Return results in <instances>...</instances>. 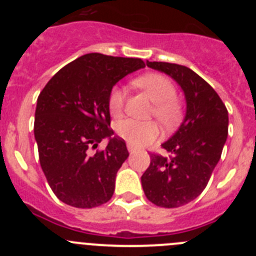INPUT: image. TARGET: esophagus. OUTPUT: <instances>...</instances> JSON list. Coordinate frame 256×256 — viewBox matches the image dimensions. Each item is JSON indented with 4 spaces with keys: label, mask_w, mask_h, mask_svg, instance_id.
I'll return each mask as SVG.
<instances>
[{
    "label": "esophagus",
    "mask_w": 256,
    "mask_h": 256,
    "mask_svg": "<svg viewBox=\"0 0 256 256\" xmlns=\"http://www.w3.org/2000/svg\"><path fill=\"white\" fill-rule=\"evenodd\" d=\"M126 148H128V151H130V154L134 152V151H136V148H133L132 144H128V146H126Z\"/></svg>",
    "instance_id": "obj_1"
}]
</instances>
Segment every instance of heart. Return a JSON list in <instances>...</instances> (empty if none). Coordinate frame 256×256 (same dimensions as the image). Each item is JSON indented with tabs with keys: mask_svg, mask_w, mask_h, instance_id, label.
Wrapping results in <instances>:
<instances>
[{
	"mask_svg": "<svg viewBox=\"0 0 256 256\" xmlns=\"http://www.w3.org/2000/svg\"><path fill=\"white\" fill-rule=\"evenodd\" d=\"M136 86L148 94L154 105V116L162 124H172L180 114V105L176 98V87L166 76L158 73H148L134 79ZM126 102V90L115 86L108 97V112L112 116H120ZM116 134L132 146H144L155 141L159 136V128L154 122H140L123 119L115 126Z\"/></svg>",
	"mask_w": 256,
	"mask_h": 256,
	"instance_id": "b5f03b06",
	"label": "heart"
}]
</instances>
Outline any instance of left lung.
<instances>
[{
  "label": "left lung",
  "instance_id": "left-lung-1",
  "mask_svg": "<svg viewBox=\"0 0 256 256\" xmlns=\"http://www.w3.org/2000/svg\"><path fill=\"white\" fill-rule=\"evenodd\" d=\"M146 64L180 86L186 115L177 132L162 144L172 156L150 154V166L141 177L142 188L152 204L180 208L206 187L227 141L228 112L214 88L190 68L162 61Z\"/></svg>",
  "mask_w": 256,
  "mask_h": 256
}]
</instances>
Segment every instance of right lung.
Segmentation results:
<instances>
[{"label":"right lung","instance_id":"obj_1","mask_svg":"<svg viewBox=\"0 0 256 256\" xmlns=\"http://www.w3.org/2000/svg\"><path fill=\"white\" fill-rule=\"evenodd\" d=\"M144 68L141 58L87 54L65 65L38 96L34 137L50 187L65 204L80 209L112 198L115 178L130 152L110 130L108 97L122 78ZM104 138V150L91 154Z\"/></svg>","mask_w":256,"mask_h":256}]
</instances>
